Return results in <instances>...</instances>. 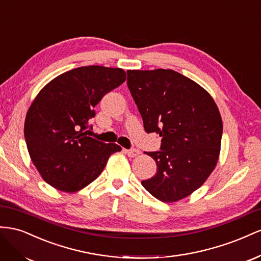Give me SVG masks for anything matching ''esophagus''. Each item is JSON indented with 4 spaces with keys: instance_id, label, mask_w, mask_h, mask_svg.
I'll return each instance as SVG.
<instances>
[{
    "instance_id": "obj_1",
    "label": "esophagus",
    "mask_w": 261,
    "mask_h": 261,
    "mask_svg": "<svg viewBox=\"0 0 261 261\" xmlns=\"http://www.w3.org/2000/svg\"><path fill=\"white\" fill-rule=\"evenodd\" d=\"M124 153L128 155L129 158H137L141 152L139 150H136V148H131V150H124Z\"/></svg>"
}]
</instances>
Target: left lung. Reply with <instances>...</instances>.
Instances as JSON below:
<instances>
[{"mask_svg":"<svg viewBox=\"0 0 261 261\" xmlns=\"http://www.w3.org/2000/svg\"><path fill=\"white\" fill-rule=\"evenodd\" d=\"M128 87L147 133L162 137L158 173L142 181L163 202H176L204 184L221 151L223 123L212 96L174 70H128Z\"/></svg>","mask_w":261,"mask_h":261,"instance_id":"1","label":"left lung"}]
</instances>
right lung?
Listing matches in <instances>:
<instances>
[{"mask_svg": "<svg viewBox=\"0 0 261 261\" xmlns=\"http://www.w3.org/2000/svg\"><path fill=\"white\" fill-rule=\"evenodd\" d=\"M120 68L81 66L44 86L29 107L24 135L29 156L42 179L63 192H76L94 181L116 143L89 137L88 120L101 98L125 81Z\"/></svg>", "mask_w": 261, "mask_h": 261, "instance_id": "add662e5", "label": "right lung"}]
</instances>
